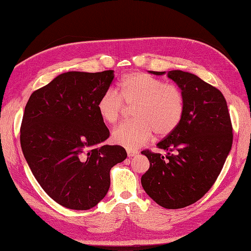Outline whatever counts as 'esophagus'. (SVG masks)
Segmentation results:
<instances>
[{
	"instance_id": "esophagus-1",
	"label": "esophagus",
	"mask_w": 251,
	"mask_h": 251,
	"mask_svg": "<svg viewBox=\"0 0 251 251\" xmlns=\"http://www.w3.org/2000/svg\"><path fill=\"white\" fill-rule=\"evenodd\" d=\"M126 153H127L128 157H134L138 154V151L135 150H126Z\"/></svg>"
}]
</instances>
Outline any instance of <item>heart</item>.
Returning a JSON list of instances; mask_svg holds the SVG:
<instances>
[{
	"mask_svg": "<svg viewBox=\"0 0 251 251\" xmlns=\"http://www.w3.org/2000/svg\"><path fill=\"white\" fill-rule=\"evenodd\" d=\"M124 103L134 105L135 119L116 127L112 140L128 150L141 147L154 132L158 137L170 135L185 112V98L179 87L143 72L125 75L118 83V95L105 91L96 103L98 115L105 124H116L124 113Z\"/></svg>",
	"mask_w": 251,
	"mask_h": 251,
	"instance_id": "1",
	"label": "heart"
}]
</instances>
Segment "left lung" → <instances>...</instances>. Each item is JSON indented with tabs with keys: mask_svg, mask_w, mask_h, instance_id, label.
Listing matches in <instances>:
<instances>
[{
	"mask_svg": "<svg viewBox=\"0 0 251 251\" xmlns=\"http://www.w3.org/2000/svg\"><path fill=\"white\" fill-rule=\"evenodd\" d=\"M168 77L183 93L185 112L176 130L157 144L168 151L165 156L141 151L150 161L141 184L160 206L178 209L200 200L214 185L231 150L232 126L221 91L181 70L169 71Z\"/></svg>",
	"mask_w": 251,
	"mask_h": 251,
	"instance_id": "1",
	"label": "left lung"
}]
</instances>
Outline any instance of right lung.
Returning <instances> with one entry per match:
<instances>
[{"label":"right lung","instance_id":"right-lung-1","mask_svg":"<svg viewBox=\"0 0 251 251\" xmlns=\"http://www.w3.org/2000/svg\"><path fill=\"white\" fill-rule=\"evenodd\" d=\"M114 71H70L34 91L25 107L21 147L36 181L64 207L87 210L107 195L110 171L126 158L120 146H100L109 128L96 103Z\"/></svg>","mask_w":251,"mask_h":251}]
</instances>
